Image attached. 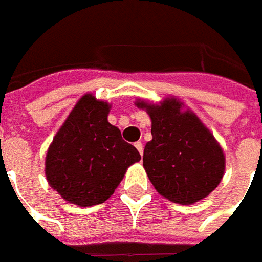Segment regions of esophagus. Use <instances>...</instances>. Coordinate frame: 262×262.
<instances>
[{
    "instance_id": "obj_1",
    "label": "esophagus",
    "mask_w": 262,
    "mask_h": 262,
    "mask_svg": "<svg viewBox=\"0 0 262 262\" xmlns=\"http://www.w3.org/2000/svg\"><path fill=\"white\" fill-rule=\"evenodd\" d=\"M135 146H136L137 151H139V153H140L143 156V143L142 142H137V143H135Z\"/></svg>"
}]
</instances>
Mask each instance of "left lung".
<instances>
[{
	"label": "left lung",
	"instance_id": "left-lung-1",
	"mask_svg": "<svg viewBox=\"0 0 262 262\" xmlns=\"http://www.w3.org/2000/svg\"><path fill=\"white\" fill-rule=\"evenodd\" d=\"M151 119L143 165L156 191L171 202L191 205L206 198L225 174V153L196 115L167 98L160 105L136 102Z\"/></svg>",
	"mask_w": 262,
	"mask_h": 262
}]
</instances>
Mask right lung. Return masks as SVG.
<instances>
[{"label": "right lung", "mask_w": 262, "mask_h": 262, "mask_svg": "<svg viewBox=\"0 0 262 262\" xmlns=\"http://www.w3.org/2000/svg\"><path fill=\"white\" fill-rule=\"evenodd\" d=\"M111 105L85 94L56 133L46 154V178L63 199L78 206L108 199L127 167L140 161L135 146L108 122Z\"/></svg>", "instance_id": "add662e5"}]
</instances>
